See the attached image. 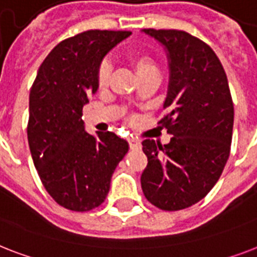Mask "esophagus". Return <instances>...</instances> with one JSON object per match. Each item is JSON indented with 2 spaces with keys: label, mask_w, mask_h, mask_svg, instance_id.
Wrapping results in <instances>:
<instances>
[{
  "label": "esophagus",
  "mask_w": 257,
  "mask_h": 257,
  "mask_svg": "<svg viewBox=\"0 0 257 257\" xmlns=\"http://www.w3.org/2000/svg\"><path fill=\"white\" fill-rule=\"evenodd\" d=\"M128 143H129V147H131V149H133V150L141 149V143H140L137 139H128Z\"/></svg>",
  "instance_id": "1"
}]
</instances>
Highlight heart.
I'll list each match as a JSON object with an SVG mask.
<instances>
[{
  "instance_id": "obj_1",
  "label": "heart",
  "mask_w": 257,
  "mask_h": 257,
  "mask_svg": "<svg viewBox=\"0 0 257 257\" xmlns=\"http://www.w3.org/2000/svg\"><path fill=\"white\" fill-rule=\"evenodd\" d=\"M128 62L131 67L135 70L137 78L143 79L150 76V75H156L157 76V66L156 62L150 55L145 53H131L128 55ZM110 76V68L107 63H103L99 67L97 71V87L100 89H104L109 83Z\"/></svg>"
}]
</instances>
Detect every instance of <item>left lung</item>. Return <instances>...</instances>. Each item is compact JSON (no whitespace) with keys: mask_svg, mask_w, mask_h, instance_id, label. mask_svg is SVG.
<instances>
[{"mask_svg":"<svg viewBox=\"0 0 257 257\" xmlns=\"http://www.w3.org/2000/svg\"><path fill=\"white\" fill-rule=\"evenodd\" d=\"M143 33L168 55V113L160 124L173 137L164 147L143 141L148 165L141 187L156 207L177 211L203 199L222 176L230 156L233 104L226 72L210 46L186 31Z\"/></svg>","mask_w":257,"mask_h":257,"instance_id":"1","label":"left lung"}]
</instances>
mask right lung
<instances>
[{
    "mask_svg": "<svg viewBox=\"0 0 257 257\" xmlns=\"http://www.w3.org/2000/svg\"><path fill=\"white\" fill-rule=\"evenodd\" d=\"M131 31L88 30L46 56L29 97L27 140L47 193L72 211L99 207L114 169L129 149L112 132H85L81 110L97 91L101 60Z\"/></svg>",
    "mask_w": 257,
    "mask_h": 257,
    "instance_id": "add662e5",
    "label": "right lung"
}]
</instances>
